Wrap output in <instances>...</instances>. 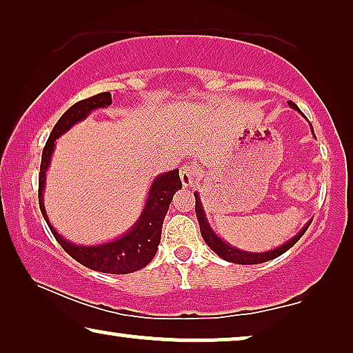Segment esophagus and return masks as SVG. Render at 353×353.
<instances>
[{
	"mask_svg": "<svg viewBox=\"0 0 353 353\" xmlns=\"http://www.w3.org/2000/svg\"><path fill=\"white\" fill-rule=\"evenodd\" d=\"M180 180L185 188L192 186V181H194V167L188 165V163L186 165H183L180 170Z\"/></svg>",
	"mask_w": 353,
	"mask_h": 353,
	"instance_id": "1",
	"label": "esophagus"
}]
</instances>
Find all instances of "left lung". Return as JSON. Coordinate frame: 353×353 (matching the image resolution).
<instances>
[{"label": "left lung", "instance_id": "1", "mask_svg": "<svg viewBox=\"0 0 353 353\" xmlns=\"http://www.w3.org/2000/svg\"><path fill=\"white\" fill-rule=\"evenodd\" d=\"M289 105L294 110H297L299 114H302V110L297 108L296 104L291 103L289 101L288 103ZM305 117V115H303ZM312 128V133H313V127L310 125ZM313 137H315V133H313ZM316 139V138H315ZM194 197H196V215H197V220H199V226H201V234L202 238H204L205 244L209 245V248L214 250V252L219 255V257H221L223 260H226V262H231V263H239V265H257V263H263V262H268V260H273L279 257V255L286 252V250H289L292 248L294 244L297 243L299 239L302 238L303 233H305L308 225L312 223L310 221H307L305 225L302 226V230L299 231V233L296 236H292L291 239L286 241V243L278 245V248H274L272 250H265V252H249V250H243V249H238V248H233V245L226 243V241H223L220 238L219 234L215 233L214 228H212L209 220H207V215H205V210H204V205H202V201H201V196L199 192H194Z\"/></svg>", "mask_w": 353, "mask_h": 353}]
</instances>
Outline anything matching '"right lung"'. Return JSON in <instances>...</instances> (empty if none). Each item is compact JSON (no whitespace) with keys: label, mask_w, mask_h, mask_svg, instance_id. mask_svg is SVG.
Returning <instances> with one entry per match:
<instances>
[{"label":"right lung","mask_w":353,"mask_h":353,"mask_svg":"<svg viewBox=\"0 0 353 353\" xmlns=\"http://www.w3.org/2000/svg\"><path fill=\"white\" fill-rule=\"evenodd\" d=\"M110 104H112L110 93H99L91 96L88 99L75 103L57 120L41 154L40 178H38V202H40L43 219L46 220L52 236L72 259H75L77 262L85 265V267L94 270V272L127 274L146 267L157 252L159 243H161L163 216H165L168 207H170L175 192L181 190L178 168L163 172L162 175L154 178L138 220L123 234L117 236L115 239L105 241V243L91 245L70 243L69 239L57 233L54 226L51 225L50 216L46 214L45 202H43L45 201L43 199V192H45L46 188V172L50 168L52 152H54L56 139L69 132L74 125L85 120L93 110L105 109Z\"/></svg>","instance_id":"1"}]
</instances>
